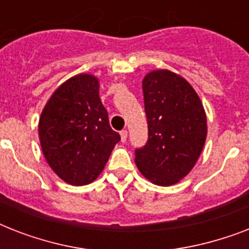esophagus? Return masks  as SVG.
<instances>
[{
	"instance_id": "esophagus-1",
	"label": "esophagus",
	"mask_w": 249,
	"mask_h": 249,
	"mask_svg": "<svg viewBox=\"0 0 249 249\" xmlns=\"http://www.w3.org/2000/svg\"><path fill=\"white\" fill-rule=\"evenodd\" d=\"M120 137H121V142H125L126 141V137H128V132L125 130V129H123L120 132Z\"/></svg>"
}]
</instances>
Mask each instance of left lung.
I'll list each match as a JSON object with an SVG mask.
<instances>
[{
  "label": "left lung",
  "mask_w": 249,
  "mask_h": 249,
  "mask_svg": "<svg viewBox=\"0 0 249 249\" xmlns=\"http://www.w3.org/2000/svg\"><path fill=\"white\" fill-rule=\"evenodd\" d=\"M142 89L148 138L136 148V164L152 183L174 185L200 156L207 137L204 108L193 86L166 70L146 75Z\"/></svg>",
  "instance_id": "8db88e82"
}]
</instances>
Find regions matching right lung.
Instances as JSON below:
<instances>
[{
	"label": "right lung",
	"mask_w": 249,
	"mask_h": 249,
	"mask_svg": "<svg viewBox=\"0 0 249 249\" xmlns=\"http://www.w3.org/2000/svg\"><path fill=\"white\" fill-rule=\"evenodd\" d=\"M38 134L50 168L73 186L93 182L120 141L99 99L98 79L85 73L55 90L41 113Z\"/></svg>",
	"instance_id": "add662e5"
}]
</instances>
